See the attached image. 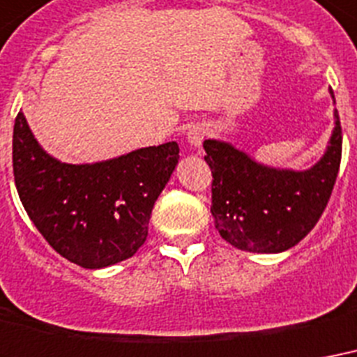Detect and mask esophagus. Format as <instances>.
<instances>
[{"mask_svg": "<svg viewBox=\"0 0 357 357\" xmlns=\"http://www.w3.org/2000/svg\"><path fill=\"white\" fill-rule=\"evenodd\" d=\"M206 134H208V130L204 128L203 124H193L192 128L188 130V143L193 147H201Z\"/></svg>", "mask_w": 357, "mask_h": 357, "instance_id": "1", "label": "esophagus"}]
</instances>
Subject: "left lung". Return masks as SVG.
<instances>
[{
    "instance_id": "obj_1",
    "label": "left lung",
    "mask_w": 357,
    "mask_h": 357,
    "mask_svg": "<svg viewBox=\"0 0 357 357\" xmlns=\"http://www.w3.org/2000/svg\"><path fill=\"white\" fill-rule=\"evenodd\" d=\"M203 147L212 171L210 212L218 233L242 251L281 253L307 236L330 201L341 165V121L335 109L330 145L307 171L257 164L225 141L206 139Z\"/></svg>"
}]
</instances>
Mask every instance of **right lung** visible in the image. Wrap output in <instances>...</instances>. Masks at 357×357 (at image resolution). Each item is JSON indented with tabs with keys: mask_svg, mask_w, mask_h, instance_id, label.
Segmentation results:
<instances>
[{
	"mask_svg": "<svg viewBox=\"0 0 357 357\" xmlns=\"http://www.w3.org/2000/svg\"><path fill=\"white\" fill-rule=\"evenodd\" d=\"M176 164V141L96 164H63L44 153L24 113L16 115L13 171L22 204L46 242L82 268L112 266L145 244Z\"/></svg>",
	"mask_w": 357,
	"mask_h": 357,
	"instance_id": "right-lung-1",
	"label": "right lung"
}]
</instances>
